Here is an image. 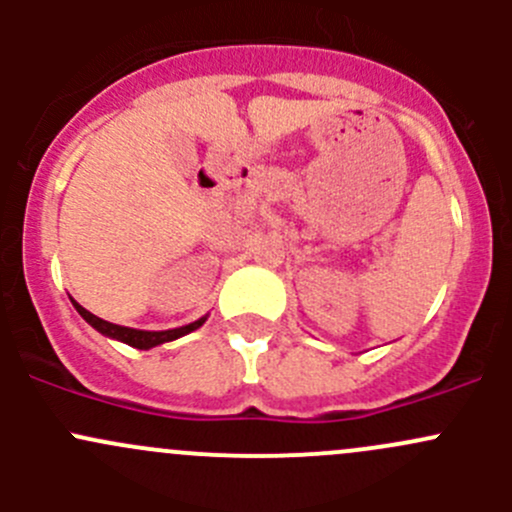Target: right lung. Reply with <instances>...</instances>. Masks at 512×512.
<instances>
[{"mask_svg": "<svg viewBox=\"0 0 512 512\" xmlns=\"http://www.w3.org/2000/svg\"><path fill=\"white\" fill-rule=\"evenodd\" d=\"M74 307H76V312H79L81 317L91 324V327L98 329V332L106 334V337L118 339V342L128 344V347H136V349H151V347H158V344H163V342H173V339L193 332V329H198L200 324L205 322V317H203L193 324H185V327L168 329V332H143V329H131V327H121V324L106 322V319L96 317V314H91L89 309H84L81 304H76V302H74Z\"/></svg>", "mask_w": 512, "mask_h": 512, "instance_id": "right-lung-1", "label": "right lung"}]
</instances>
